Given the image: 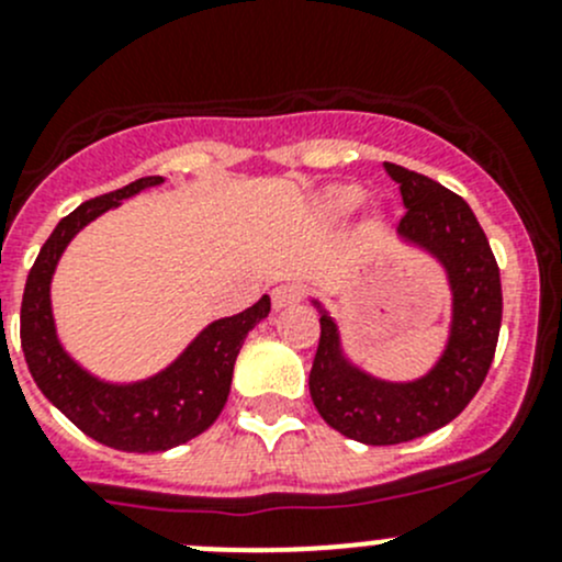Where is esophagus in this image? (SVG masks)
I'll return each mask as SVG.
<instances>
[{"instance_id":"34e87169","label":"esophagus","mask_w":562,"mask_h":562,"mask_svg":"<svg viewBox=\"0 0 562 562\" xmlns=\"http://www.w3.org/2000/svg\"><path fill=\"white\" fill-rule=\"evenodd\" d=\"M304 291L299 282H280V285L271 291V304H274V310H282V307H291V304L302 302Z\"/></svg>"}]
</instances>
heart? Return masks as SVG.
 <instances>
[{"label":"heart","instance_id":"1","mask_svg":"<svg viewBox=\"0 0 562 562\" xmlns=\"http://www.w3.org/2000/svg\"><path fill=\"white\" fill-rule=\"evenodd\" d=\"M361 198V190L359 187H350V184H342V187H331L326 195V206L331 209V212L342 214V212H350V209L359 203Z\"/></svg>","mask_w":562,"mask_h":562}]
</instances>
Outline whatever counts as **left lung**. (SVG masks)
Here are the masks:
<instances>
[{"mask_svg": "<svg viewBox=\"0 0 562 562\" xmlns=\"http://www.w3.org/2000/svg\"><path fill=\"white\" fill-rule=\"evenodd\" d=\"M383 168L405 203L396 234L443 263L454 304L451 337L438 364L413 383H389L345 359L337 323L315 302L321 339L310 396L328 427L367 446L407 443L454 422L490 372L503 317L501 269L473 209L429 176L394 162Z\"/></svg>", "mask_w": 562, "mask_h": 562, "instance_id": "left-lung-1", "label": "left lung"}]
</instances>
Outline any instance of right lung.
Wrapping results in <instances>:
<instances>
[{"instance_id":"1","label":"right lung","mask_w":562,"mask_h":562,"mask_svg":"<svg viewBox=\"0 0 562 562\" xmlns=\"http://www.w3.org/2000/svg\"><path fill=\"white\" fill-rule=\"evenodd\" d=\"M162 184V176H144L122 190L81 203L59 220L26 277L21 302V348L37 389L83 435L119 451L155 454L206 432L228 402L236 356L245 337L269 315L271 299L239 315L214 321L187 345L184 353L140 383H105L78 367L59 345L50 313V277L72 236L124 198Z\"/></svg>"}]
</instances>
